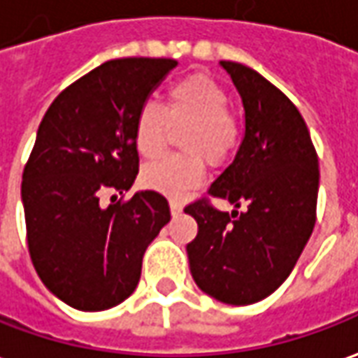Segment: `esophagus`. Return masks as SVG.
<instances>
[{
  "mask_svg": "<svg viewBox=\"0 0 358 358\" xmlns=\"http://www.w3.org/2000/svg\"><path fill=\"white\" fill-rule=\"evenodd\" d=\"M171 213L174 215V217L182 213V203H180V201H176V199H172L171 201Z\"/></svg>",
  "mask_w": 358,
  "mask_h": 358,
  "instance_id": "1",
  "label": "esophagus"
}]
</instances>
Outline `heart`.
<instances>
[{
  "mask_svg": "<svg viewBox=\"0 0 358 358\" xmlns=\"http://www.w3.org/2000/svg\"><path fill=\"white\" fill-rule=\"evenodd\" d=\"M229 94L213 77L192 73L172 83L162 106L145 102L134 118V145L143 159L164 153L171 127L182 129V155H172L145 166L147 189L180 199L203 182V161L222 164L240 145L242 124L227 108Z\"/></svg>",
  "mask_w": 358,
  "mask_h": 358,
  "instance_id": "obj_1",
  "label": "heart"
}]
</instances>
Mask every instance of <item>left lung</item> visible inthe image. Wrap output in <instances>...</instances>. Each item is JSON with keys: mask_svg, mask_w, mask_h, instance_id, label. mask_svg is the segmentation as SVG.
Returning <instances> with one entry per match:
<instances>
[{"mask_svg": "<svg viewBox=\"0 0 358 358\" xmlns=\"http://www.w3.org/2000/svg\"><path fill=\"white\" fill-rule=\"evenodd\" d=\"M244 104L246 131L234 161L207 194L244 211H219L209 197L186 205L197 221L187 244L197 287L224 304L269 296L291 275L316 222L318 155L299 108L266 77L221 62Z\"/></svg>", "mask_w": 358, "mask_h": 358, "instance_id": "obj_1", "label": "left lung"}]
</instances>
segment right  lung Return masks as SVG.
Wrapping results in <instances>:
<instances>
[{
  "instance_id": "obj_1",
  "label": "right lung",
  "mask_w": 358,
  "mask_h": 358,
  "mask_svg": "<svg viewBox=\"0 0 358 358\" xmlns=\"http://www.w3.org/2000/svg\"><path fill=\"white\" fill-rule=\"evenodd\" d=\"M176 66L169 57L104 62L59 92L40 122L22 171L27 244L42 283L73 308L126 301L145 250L171 221L161 194H124L139 172L134 118ZM104 191L122 197L104 208Z\"/></svg>"
}]
</instances>
